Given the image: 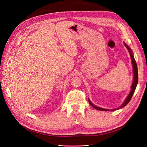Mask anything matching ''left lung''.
I'll return each mask as SVG.
<instances>
[{
    "label": "left lung",
    "mask_w": 147,
    "mask_h": 147,
    "mask_svg": "<svg viewBox=\"0 0 147 147\" xmlns=\"http://www.w3.org/2000/svg\"><path fill=\"white\" fill-rule=\"evenodd\" d=\"M124 45H125V47H126V48L128 50V51H129L130 53V56L131 57V61H132V68H133V72H134V79H133V82L132 84V86H131V90L129 92V94H128V96H127L126 99L124 100V102H123V104L121 105V106H120L119 108L116 109H112V110H110V109H103V108H101V107H97L96 105H94V104H92V102L90 101V100L88 99V101H89V103L90 104L92 107H94L95 109L96 110H101V111H110V110H116L118 109H120L123 107H124V106H126L129 101L131 100L132 97L133 96V94H134V92L136 90V88L137 86V84L138 83V70H137V64H136V60L134 57V56H133V53L132 51V50H131V48L129 47L125 43H124Z\"/></svg>",
    "instance_id": "8db88e82"
}]
</instances>
